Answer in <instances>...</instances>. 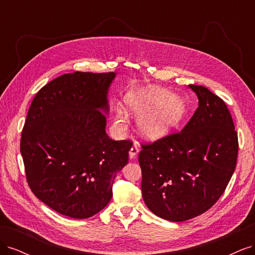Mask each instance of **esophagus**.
<instances>
[{
	"mask_svg": "<svg viewBox=\"0 0 255 255\" xmlns=\"http://www.w3.org/2000/svg\"><path fill=\"white\" fill-rule=\"evenodd\" d=\"M138 152H139V149H138V145L136 143H134L132 148H130L129 152H128L129 159H134L136 157L137 154H138Z\"/></svg>",
	"mask_w": 255,
	"mask_h": 255,
	"instance_id": "1",
	"label": "esophagus"
}]
</instances>
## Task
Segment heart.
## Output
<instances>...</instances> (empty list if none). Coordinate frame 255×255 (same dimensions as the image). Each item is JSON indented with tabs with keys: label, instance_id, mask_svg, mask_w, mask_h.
<instances>
[{
	"label": "heart",
	"instance_id": "obj_1",
	"mask_svg": "<svg viewBox=\"0 0 255 255\" xmlns=\"http://www.w3.org/2000/svg\"><path fill=\"white\" fill-rule=\"evenodd\" d=\"M125 101L128 113L134 117H139V133L151 140L166 136L185 114V103L181 97L155 86L130 91L126 96ZM127 117L126 110L118 106L114 116L116 129L126 128Z\"/></svg>",
	"mask_w": 255,
	"mask_h": 255
}]
</instances>
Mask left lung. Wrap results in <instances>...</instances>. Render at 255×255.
I'll return each mask as SVG.
<instances>
[{
  "instance_id": "obj_1",
  "label": "left lung",
  "mask_w": 255,
  "mask_h": 255,
  "mask_svg": "<svg viewBox=\"0 0 255 255\" xmlns=\"http://www.w3.org/2000/svg\"><path fill=\"white\" fill-rule=\"evenodd\" d=\"M199 100L180 133L142 145L139 165L145 205L158 217L181 222L203 214L232 177L238 140L226 103L206 87L188 85Z\"/></svg>"
}]
</instances>
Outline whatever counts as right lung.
I'll return each instance as SVG.
<instances>
[{
    "label": "right lung",
    "mask_w": 255,
    "mask_h": 255,
    "mask_svg": "<svg viewBox=\"0 0 255 255\" xmlns=\"http://www.w3.org/2000/svg\"><path fill=\"white\" fill-rule=\"evenodd\" d=\"M116 73H67L42 87L30 105L20 150L34 195L75 219L96 215L113 197L132 142L107 136L109 91Z\"/></svg>",
    "instance_id": "1"
}]
</instances>
